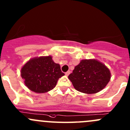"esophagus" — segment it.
<instances>
[{
  "label": "esophagus",
  "instance_id": "esophagus-1",
  "mask_svg": "<svg viewBox=\"0 0 130 130\" xmlns=\"http://www.w3.org/2000/svg\"><path fill=\"white\" fill-rule=\"evenodd\" d=\"M70 73V70H69V71H67V72H65V75H69Z\"/></svg>",
  "mask_w": 130,
  "mask_h": 130
}]
</instances>
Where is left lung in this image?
<instances>
[{
  "mask_svg": "<svg viewBox=\"0 0 130 130\" xmlns=\"http://www.w3.org/2000/svg\"><path fill=\"white\" fill-rule=\"evenodd\" d=\"M69 78L78 91L95 94L106 87L111 78V73L102 63L95 60H84L75 67Z\"/></svg>",
  "mask_w": 130,
  "mask_h": 130,
  "instance_id": "left-lung-1",
  "label": "left lung"
}]
</instances>
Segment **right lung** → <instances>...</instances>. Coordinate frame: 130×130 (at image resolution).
Masks as SVG:
<instances>
[{
    "instance_id": "add662e5",
    "label": "right lung",
    "mask_w": 130,
    "mask_h": 130,
    "mask_svg": "<svg viewBox=\"0 0 130 130\" xmlns=\"http://www.w3.org/2000/svg\"><path fill=\"white\" fill-rule=\"evenodd\" d=\"M64 75L60 65L55 63L50 56L31 59L21 69V77L25 85L37 93L53 89L58 78Z\"/></svg>"
}]
</instances>
